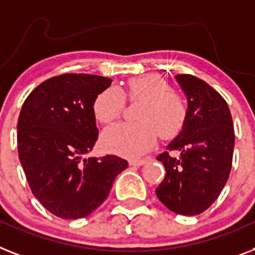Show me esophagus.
Segmentation results:
<instances>
[{"instance_id":"1","label":"esophagus","mask_w":255,"mask_h":255,"mask_svg":"<svg viewBox=\"0 0 255 255\" xmlns=\"http://www.w3.org/2000/svg\"><path fill=\"white\" fill-rule=\"evenodd\" d=\"M147 160H144V159H142V160H130L129 164L131 165V167H140V165H143V164H146Z\"/></svg>"}]
</instances>
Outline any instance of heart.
<instances>
[{
  "instance_id": "1",
  "label": "heart",
  "mask_w": 255,
  "mask_h": 255,
  "mask_svg": "<svg viewBox=\"0 0 255 255\" xmlns=\"http://www.w3.org/2000/svg\"><path fill=\"white\" fill-rule=\"evenodd\" d=\"M125 98L142 100L136 111L138 123H120L105 130L102 144L109 152L125 157H138L150 151L161 138L169 139L181 131L186 119L182 99L172 91L169 83L156 74L131 78L125 90L108 87L95 98V119L109 124L119 119L125 107Z\"/></svg>"
}]
</instances>
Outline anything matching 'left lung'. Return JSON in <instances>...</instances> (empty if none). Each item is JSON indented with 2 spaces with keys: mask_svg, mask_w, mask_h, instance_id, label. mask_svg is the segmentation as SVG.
I'll return each instance as SVG.
<instances>
[{
  "mask_svg": "<svg viewBox=\"0 0 255 255\" xmlns=\"http://www.w3.org/2000/svg\"><path fill=\"white\" fill-rule=\"evenodd\" d=\"M188 108L182 130L156 157L165 168L157 186L159 201L180 215H198L218 199L231 173L235 130L228 104L222 95L194 75L178 74Z\"/></svg>",
  "mask_w": 255,
  "mask_h": 255,
  "instance_id": "left-lung-1",
  "label": "left lung"
}]
</instances>
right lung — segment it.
<instances>
[{
  "instance_id": "obj_1",
  "label": "right lung",
  "mask_w": 255,
  "mask_h": 255,
  "mask_svg": "<svg viewBox=\"0 0 255 255\" xmlns=\"http://www.w3.org/2000/svg\"><path fill=\"white\" fill-rule=\"evenodd\" d=\"M112 79L62 74L37 86L19 115L18 153L32 194L53 215L79 219L107 199L128 161L88 157L98 140L95 98Z\"/></svg>"
}]
</instances>
